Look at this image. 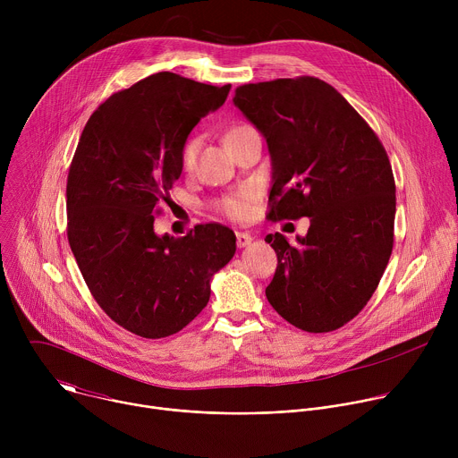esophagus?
Here are the masks:
<instances>
[{
    "label": "esophagus",
    "instance_id": "esophagus-1",
    "mask_svg": "<svg viewBox=\"0 0 458 458\" xmlns=\"http://www.w3.org/2000/svg\"><path fill=\"white\" fill-rule=\"evenodd\" d=\"M235 237H237V246L239 248H244V246H248L253 241V237L248 232H237Z\"/></svg>",
    "mask_w": 458,
    "mask_h": 458
}]
</instances>
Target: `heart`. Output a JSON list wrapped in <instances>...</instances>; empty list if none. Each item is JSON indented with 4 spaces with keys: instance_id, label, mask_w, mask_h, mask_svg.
Here are the masks:
<instances>
[{
    "instance_id": "b5f03b06",
    "label": "heart",
    "mask_w": 458,
    "mask_h": 458,
    "mask_svg": "<svg viewBox=\"0 0 458 458\" xmlns=\"http://www.w3.org/2000/svg\"><path fill=\"white\" fill-rule=\"evenodd\" d=\"M237 130V128H235ZM233 132V130H232ZM199 140L198 138H191L186 141V145L182 147V154H181V163L186 170H191L195 165V159H198V152H199ZM248 201H250V193L248 191H239L233 195H228V198L219 201V210L225 212L226 216L239 219L244 217L248 214Z\"/></svg>"
}]
</instances>
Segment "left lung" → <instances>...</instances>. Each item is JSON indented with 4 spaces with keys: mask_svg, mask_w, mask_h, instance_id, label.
<instances>
[{
    "mask_svg": "<svg viewBox=\"0 0 458 458\" xmlns=\"http://www.w3.org/2000/svg\"><path fill=\"white\" fill-rule=\"evenodd\" d=\"M233 105L268 145L270 219L310 217L297 246L267 235L277 253L267 299L299 330L334 332L366 306L394 248L387 154L359 112L317 78L242 85Z\"/></svg>",
    "mask_w": 458,
    "mask_h": 458,
    "instance_id": "obj_1",
    "label": "left lung"
}]
</instances>
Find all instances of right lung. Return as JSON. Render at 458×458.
<instances>
[{
    "mask_svg": "<svg viewBox=\"0 0 458 458\" xmlns=\"http://www.w3.org/2000/svg\"><path fill=\"white\" fill-rule=\"evenodd\" d=\"M228 92L157 72L99 105L80 138L67 181L69 242L98 304L140 337L182 330L235 253V233L217 223L179 239L154 230L188 134Z\"/></svg>",
    "mask_w": 458,
    "mask_h": 458,
    "instance_id": "add662e5",
    "label": "right lung"
}]
</instances>
